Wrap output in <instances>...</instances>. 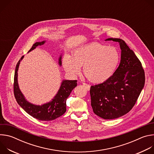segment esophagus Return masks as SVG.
Instances as JSON below:
<instances>
[{"mask_svg":"<svg viewBox=\"0 0 154 154\" xmlns=\"http://www.w3.org/2000/svg\"><path fill=\"white\" fill-rule=\"evenodd\" d=\"M83 86L85 88H86L87 90H90V85L87 84V83H83Z\"/></svg>","mask_w":154,"mask_h":154,"instance_id":"34e87169","label":"esophagus"}]
</instances>
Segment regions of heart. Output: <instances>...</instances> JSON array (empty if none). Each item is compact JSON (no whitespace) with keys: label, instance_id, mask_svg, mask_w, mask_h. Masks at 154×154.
Listing matches in <instances>:
<instances>
[{"label":"heart","instance_id":"1","mask_svg":"<svg viewBox=\"0 0 154 154\" xmlns=\"http://www.w3.org/2000/svg\"><path fill=\"white\" fill-rule=\"evenodd\" d=\"M119 60L116 48L93 43L76 49L72 58L66 55L63 62L66 71L69 74H79L80 66H83V74L88 79L94 83H102L112 75Z\"/></svg>","mask_w":154,"mask_h":154}]
</instances>
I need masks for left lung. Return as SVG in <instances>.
<instances>
[{
    "mask_svg": "<svg viewBox=\"0 0 154 154\" xmlns=\"http://www.w3.org/2000/svg\"><path fill=\"white\" fill-rule=\"evenodd\" d=\"M106 40L119 42L121 62L108 80L91 86V105L96 115L113 119L127 114L134 107L144 86L145 74L141 61L124 41Z\"/></svg>",
    "mask_w": 154,
    "mask_h": 154,
    "instance_id": "1",
    "label": "left lung"
}]
</instances>
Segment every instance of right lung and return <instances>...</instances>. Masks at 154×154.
Returning <instances> with one entry per match:
<instances>
[{"label":"right lung","mask_w":154,"mask_h":154,"mask_svg":"<svg viewBox=\"0 0 154 154\" xmlns=\"http://www.w3.org/2000/svg\"><path fill=\"white\" fill-rule=\"evenodd\" d=\"M45 41L36 42L32 46L29 52L33 50L36 46L45 44ZM22 57L17 62L14 72L13 90L14 95L17 103L33 118L40 121H49L62 116L66 111V100L71 91L77 86V80H63L60 90L51 102L42 105H35L28 102L20 92L17 83V71ZM61 57L59 58V64H61Z\"/></svg>","instance_id":"right-lung-1"}]
</instances>
